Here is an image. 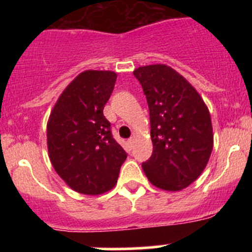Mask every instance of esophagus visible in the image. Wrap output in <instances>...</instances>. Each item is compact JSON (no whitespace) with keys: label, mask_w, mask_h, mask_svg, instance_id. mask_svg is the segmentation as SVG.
Listing matches in <instances>:
<instances>
[{"label":"esophagus","mask_w":252,"mask_h":252,"mask_svg":"<svg viewBox=\"0 0 252 252\" xmlns=\"http://www.w3.org/2000/svg\"><path fill=\"white\" fill-rule=\"evenodd\" d=\"M134 142H135V138H130V139H129V140H128V144H129V146H130V147H133Z\"/></svg>","instance_id":"1"}]
</instances>
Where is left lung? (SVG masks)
Returning a JSON list of instances; mask_svg holds the SVG:
<instances>
[{
    "mask_svg": "<svg viewBox=\"0 0 252 252\" xmlns=\"http://www.w3.org/2000/svg\"><path fill=\"white\" fill-rule=\"evenodd\" d=\"M133 73L146 95L154 145L142 169L154 187L180 191L200 177L210 159V111L196 89L169 65H144Z\"/></svg>",
    "mask_w": 252,
    "mask_h": 252,
    "instance_id": "obj_1",
    "label": "left lung"
}]
</instances>
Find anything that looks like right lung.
<instances>
[{"instance_id": "1", "label": "right lung", "mask_w": 252, "mask_h": 252, "mask_svg": "<svg viewBox=\"0 0 252 252\" xmlns=\"http://www.w3.org/2000/svg\"><path fill=\"white\" fill-rule=\"evenodd\" d=\"M117 74L85 70L68 84L47 122L48 157L57 174L79 194L113 189L126 154L103 116Z\"/></svg>"}]
</instances>
